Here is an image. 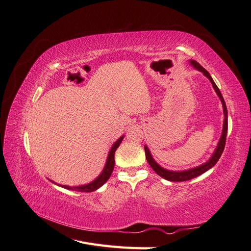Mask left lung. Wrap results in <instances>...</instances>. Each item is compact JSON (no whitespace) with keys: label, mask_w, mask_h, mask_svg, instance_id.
<instances>
[{"label":"left lung","mask_w":251,"mask_h":251,"mask_svg":"<svg viewBox=\"0 0 251 251\" xmlns=\"http://www.w3.org/2000/svg\"><path fill=\"white\" fill-rule=\"evenodd\" d=\"M189 64H191L195 68V69L202 72L205 75V76H206L209 79L212 87H214V89L216 91L217 95L220 98V100H221L222 105H223V113H224L223 128H222V135H221V137H220V140L218 142V146H217L215 151H214V153H212L211 157L208 159V160L205 162V163L199 165V166H196V168L185 170V171H170V170L163 169L162 166H160L155 161V159L153 158V156H151L149 148L147 146H144V151H146V158H147L149 164L151 165V168L153 169L155 171V173L158 174L159 176L162 177L163 179L169 180V181H173V182H181V181L191 180L193 178H196V177L200 176V175H202L203 173L207 172L209 169H211L212 166H214L218 162L220 157H221V155L223 153L224 148H225L226 136H227V128H228V120H227V108H226V104H225V101H224V98H223L221 92H220L219 88L217 87V85L215 83L214 79L211 78L210 74L206 70H205L204 68L199 63H197L196 60L191 59V60H189Z\"/></svg>","instance_id":"obj_1"}]
</instances>
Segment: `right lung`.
<instances>
[{"label":"right lung","instance_id":"1","mask_svg":"<svg viewBox=\"0 0 251 251\" xmlns=\"http://www.w3.org/2000/svg\"><path fill=\"white\" fill-rule=\"evenodd\" d=\"M125 137V135L121 136L120 138H118L115 143L113 144L111 150L109 151V154L107 157V161H105L104 164V168L102 170V172L100 173V176H98L96 179H94L92 182H90V183L87 184H83V185H78V186H69V185H60L55 183L54 181L50 180L51 182H53L54 184H57L58 186H62L66 189H70V191H75V192H83V193H91V192H94L96 189L100 188V186H102L105 182H107L111 176V174L114 170V165H115V159H114V155H115V151L117 150V148L120 146L121 141H123Z\"/></svg>","mask_w":251,"mask_h":251}]
</instances>
